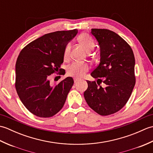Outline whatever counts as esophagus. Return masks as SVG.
Here are the masks:
<instances>
[{
    "mask_svg": "<svg viewBox=\"0 0 153 153\" xmlns=\"http://www.w3.org/2000/svg\"><path fill=\"white\" fill-rule=\"evenodd\" d=\"M79 80V78H76V77H75V78H74V83H76L78 82V81Z\"/></svg>",
    "mask_w": 153,
    "mask_h": 153,
    "instance_id": "obj_1",
    "label": "esophagus"
}]
</instances>
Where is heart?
<instances>
[{"label":"heart","instance_id":"1","mask_svg":"<svg viewBox=\"0 0 153 153\" xmlns=\"http://www.w3.org/2000/svg\"><path fill=\"white\" fill-rule=\"evenodd\" d=\"M77 41L87 52L93 51L95 47V41L93 39V38L87 34H81L77 38ZM70 48V45H66L64 50V59H67L69 56ZM89 66L87 63L82 62H75L68 67L67 74L72 77H82L89 71Z\"/></svg>","mask_w":153,"mask_h":153}]
</instances>
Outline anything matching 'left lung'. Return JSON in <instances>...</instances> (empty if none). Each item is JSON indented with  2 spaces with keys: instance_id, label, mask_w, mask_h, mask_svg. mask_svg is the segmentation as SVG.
Listing matches in <instances>:
<instances>
[{
  "instance_id": "8db88e82",
  "label": "left lung",
  "mask_w": 153,
  "mask_h": 153,
  "mask_svg": "<svg viewBox=\"0 0 153 153\" xmlns=\"http://www.w3.org/2000/svg\"><path fill=\"white\" fill-rule=\"evenodd\" d=\"M100 47V63L87 81L84 97L90 108L101 116L117 112L128 102L135 84V57L131 47L115 32L92 29ZM102 82L104 87L100 86Z\"/></svg>"
}]
</instances>
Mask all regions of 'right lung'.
Masks as SVG:
<instances>
[{
  "label": "right lung",
  "instance_id": "obj_1",
  "mask_svg": "<svg viewBox=\"0 0 153 153\" xmlns=\"http://www.w3.org/2000/svg\"><path fill=\"white\" fill-rule=\"evenodd\" d=\"M77 32L75 29L45 34L19 53L16 64L15 87L21 101L33 114L49 118L62 108L74 79L68 77L53 85L48 79L59 70L64 62V48Z\"/></svg>",
  "mask_w": 153,
  "mask_h": 153
}]
</instances>
